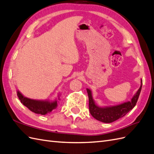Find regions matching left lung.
<instances>
[{"instance_id":"obj_1","label":"left lung","mask_w":154,"mask_h":154,"mask_svg":"<svg viewBox=\"0 0 154 154\" xmlns=\"http://www.w3.org/2000/svg\"><path fill=\"white\" fill-rule=\"evenodd\" d=\"M142 85H143V82H141L140 87L132 98L131 101L105 108L97 107L92 99L91 91L89 89H86L88 95L89 111L90 114L96 120L103 122V123H111V122L122 118L136 105L141 91Z\"/></svg>"}]
</instances>
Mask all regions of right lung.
Returning <instances> with one entry per match:
<instances>
[{
  "mask_svg": "<svg viewBox=\"0 0 154 154\" xmlns=\"http://www.w3.org/2000/svg\"><path fill=\"white\" fill-rule=\"evenodd\" d=\"M17 96L21 103L31 111L42 115L51 112L53 109H56L57 106V101L49 102L30 100L23 96L19 91H17Z\"/></svg>",
  "mask_w": 154,
  "mask_h": 154,
  "instance_id": "1",
  "label": "right lung"
}]
</instances>
